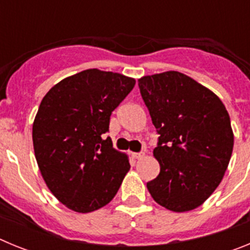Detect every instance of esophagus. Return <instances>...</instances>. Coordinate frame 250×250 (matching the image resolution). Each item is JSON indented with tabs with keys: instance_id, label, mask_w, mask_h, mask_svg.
<instances>
[{
	"instance_id": "obj_1",
	"label": "esophagus",
	"mask_w": 250,
	"mask_h": 250,
	"mask_svg": "<svg viewBox=\"0 0 250 250\" xmlns=\"http://www.w3.org/2000/svg\"><path fill=\"white\" fill-rule=\"evenodd\" d=\"M131 156H132V158H134V159H138V160H139V159H143V158H144L145 154H144V152H132Z\"/></svg>"
}]
</instances>
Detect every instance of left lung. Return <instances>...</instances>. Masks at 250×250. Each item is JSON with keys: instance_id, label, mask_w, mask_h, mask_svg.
<instances>
[{"instance_id": "8db88e82", "label": "left lung", "mask_w": 250, "mask_h": 250, "mask_svg": "<svg viewBox=\"0 0 250 250\" xmlns=\"http://www.w3.org/2000/svg\"><path fill=\"white\" fill-rule=\"evenodd\" d=\"M159 143L160 173L146 184L152 199L175 213L193 210L214 193L234 145L230 118L211 90L179 71L138 80Z\"/></svg>"}]
</instances>
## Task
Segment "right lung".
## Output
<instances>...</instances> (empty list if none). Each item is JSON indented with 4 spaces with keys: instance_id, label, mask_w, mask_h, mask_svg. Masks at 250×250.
Instances as JSON below:
<instances>
[{
    "instance_id": "obj_1",
    "label": "right lung",
    "mask_w": 250,
    "mask_h": 250,
    "mask_svg": "<svg viewBox=\"0 0 250 250\" xmlns=\"http://www.w3.org/2000/svg\"><path fill=\"white\" fill-rule=\"evenodd\" d=\"M134 85L132 77L89 68L52 86L40 104L32 125L40 173L55 198L76 213L109 204L130 170L129 156L103 135Z\"/></svg>"
}]
</instances>
